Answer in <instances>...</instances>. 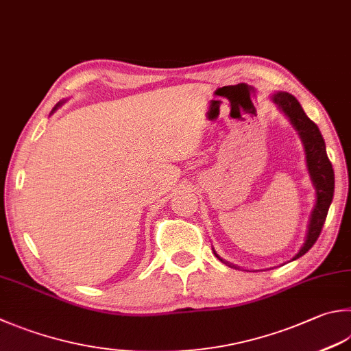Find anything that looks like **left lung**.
I'll list each match as a JSON object with an SVG mask.
<instances>
[{
	"instance_id": "obj_1",
	"label": "left lung",
	"mask_w": 351,
	"mask_h": 351,
	"mask_svg": "<svg viewBox=\"0 0 351 351\" xmlns=\"http://www.w3.org/2000/svg\"><path fill=\"white\" fill-rule=\"evenodd\" d=\"M272 101L278 105V108L281 111L286 113V116L290 119V122L293 123V127L298 130V133L304 142V148H306L308 173L316 188V204L312 217H310L307 238L300 252L293 256V260H296V258L302 256L312 249V246L316 243V240H318V237L321 234L324 223H326L328 208L333 200L335 173L332 162H330V158L327 156L326 142H324L318 125L313 121H310L307 114L304 113L300 102L296 101L292 95L284 93V91L282 93H275Z\"/></svg>"
}]
</instances>
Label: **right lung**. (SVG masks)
Here are the masks:
<instances>
[{"label":"right lung","mask_w":351,"mask_h":351,"mask_svg":"<svg viewBox=\"0 0 351 351\" xmlns=\"http://www.w3.org/2000/svg\"><path fill=\"white\" fill-rule=\"evenodd\" d=\"M56 107H59V104H58V105H56ZM56 107H55V108H56Z\"/></svg>","instance_id":"obj_1"}]
</instances>
